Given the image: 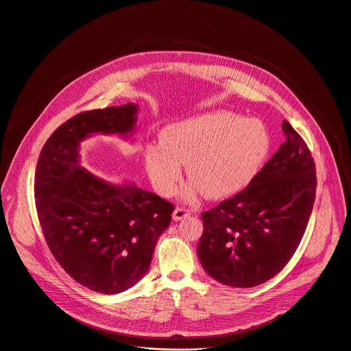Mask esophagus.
Returning <instances> with one entry per match:
<instances>
[{"label": "esophagus", "instance_id": "esophagus-1", "mask_svg": "<svg viewBox=\"0 0 351 351\" xmlns=\"http://www.w3.org/2000/svg\"><path fill=\"white\" fill-rule=\"evenodd\" d=\"M190 214H192V211H190V210H186V208H183V207H176V208L173 210L172 218H173L175 221H180V219H184L186 217H189Z\"/></svg>", "mask_w": 351, "mask_h": 351}]
</instances>
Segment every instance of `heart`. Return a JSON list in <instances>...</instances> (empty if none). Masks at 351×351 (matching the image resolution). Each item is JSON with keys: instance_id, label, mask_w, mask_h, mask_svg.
<instances>
[{"instance_id": "1", "label": "heart", "mask_w": 351, "mask_h": 351, "mask_svg": "<svg viewBox=\"0 0 351 351\" xmlns=\"http://www.w3.org/2000/svg\"><path fill=\"white\" fill-rule=\"evenodd\" d=\"M162 143L148 144L147 173L162 196H172L183 164L195 182L184 192L195 200L202 192L219 200L237 195L256 178L270 152V134L263 123L228 112H210L168 125Z\"/></svg>"}]
</instances>
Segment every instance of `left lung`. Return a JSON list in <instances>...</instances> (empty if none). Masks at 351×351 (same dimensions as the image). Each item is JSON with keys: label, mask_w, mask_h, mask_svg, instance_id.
I'll list each match as a JSON object with an SVG mask.
<instances>
[{"label": "left lung", "mask_w": 351, "mask_h": 351, "mask_svg": "<svg viewBox=\"0 0 351 351\" xmlns=\"http://www.w3.org/2000/svg\"><path fill=\"white\" fill-rule=\"evenodd\" d=\"M285 141L259 175L234 197L204 211L197 254L218 282L249 289L290 262L313 208L316 171L311 151L284 120Z\"/></svg>", "instance_id": "left-lung-1"}]
</instances>
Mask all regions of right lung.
<instances>
[{
	"instance_id": "obj_1",
	"label": "right lung",
	"mask_w": 351,
	"mask_h": 351,
	"mask_svg": "<svg viewBox=\"0 0 351 351\" xmlns=\"http://www.w3.org/2000/svg\"><path fill=\"white\" fill-rule=\"evenodd\" d=\"M138 106L82 112L49 137L38 159L35 199L50 252L77 282L117 294L138 282L173 204L137 187L112 184L80 165V143L92 134L132 136Z\"/></svg>"
}]
</instances>
